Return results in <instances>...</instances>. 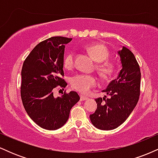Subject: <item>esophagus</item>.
Listing matches in <instances>:
<instances>
[{"mask_svg":"<svg viewBox=\"0 0 158 158\" xmlns=\"http://www.w3.org/2000/svg\"><path fill=\"white\" fill-rule=\"evenodd\" d=\"M88 97H85V96H80V101H85V100H87V99H88Z\"/></svg>","mask_w":158,"mask_h":158,"instance_id":"obj_1","label":"esophagus"}]
</instances>
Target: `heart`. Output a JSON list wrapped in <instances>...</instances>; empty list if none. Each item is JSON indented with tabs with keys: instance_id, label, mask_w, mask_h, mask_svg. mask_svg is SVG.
Segmentation results:
<instances>
[{
	"instance_id": "obj_1",
	"label": "heart",
	"mask_w": 158,
	"mask_h": 158,
	"mask_svg": "<svg viewBox=\"0 0 158 158\" xmlns=\"http://www.w3.org/2000/svg\"><path fill=\"white\" fill-rule=\"evenodd\" d=\"M86 50L95 61H98L97 69L100 76L104 79H109L117 72V67L115 61L108 60L110 52L105 45L101 44H90L86 47ZM75 53L69 52L64 56L63 64L66 69H71L74 65ZM97 78L94 75L85 73L76 74L70 79V85L73 89L82 94H88L91 88L97 86Z\"/></svg>"
}]
</instances>
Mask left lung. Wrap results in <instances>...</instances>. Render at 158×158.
<instances>
[{
	"label": "left lung",
	"mask_w": 158,
	"mask_h": 158,
	"mask_svg": "<svg viewBox=\"0 0 158 158\" xmlns=\"http://www.w3.org/2000/svg\"><path fill=\"white\" fill-rule=\"evenodd\" d=\"M123 68L118 77L108 84L102 92L109 98H97V109L90 119L96 128L112 130L123 124L129 117L139 100L141 73L135 55L123 47L118 52Z\"/></svg>",
	"instance_id": "left-lung-1"
}]
</instances>
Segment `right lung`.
Returning a JSON list of instances; mask_svg holds the SVG:
<instances>
[{
    "mask_svg": "<svg viewBox=\"0 0 158 158\" xmlns=\"http://www.w3.org/2000/svg\"><path fill=\"white\" fill-rule=\"evenodd\" d=\"M56 36L41 41L23 61L21 70V97L27 114L38 126L56 130L68 121L70 109L80 99L75 91L53 97L57 86L68 85L63 70L65 44L71 41Z\"/></svg>",
    "mask_w": 158,
    "mask_h": 158,
    "instance_id": "right-lung-1",
    "label": "right lung"
}]
</instances>
